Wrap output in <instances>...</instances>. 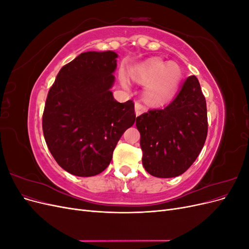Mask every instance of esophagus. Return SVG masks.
Masks as SVG:
<instances>
[{"label":"esophagus","mask_w":249,"mask_h":249,"mask_svg":"<svg viewBox=\"0 0 249 249\" xmlns=\"http://www.w3.org/2000/svg\"><path fill=\"white\" fill-rule=\"evenodd\" d=\"M143 112H145V108L139 102H135V114L136 116H139Z\"/></svg>","instance_id":"esophagus-1"}]
</instances>
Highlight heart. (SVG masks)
I'll return each instance as SVG.
<instances>
[{
	"label": "heart",
	"mask_w": 249,
	"mask_h": 249,
	"mask_svg": "<svg viewBox=\"0 0 249 249\" xmlns=\"http://www.w3.org/2000/svg\"><path fill=\"white\" fill-rule=\"evenodd\" d=\"M131 78L138 84H144L142 97L152 106H161L168 102L177 92L182 81L180 67L173 62H165L162 59L152 58L133 66L130 70ZM122 84L129 88L127 80L123 77Z\"/></svg>",
	"instance_id": "b5f03b06"
}]
</instances>
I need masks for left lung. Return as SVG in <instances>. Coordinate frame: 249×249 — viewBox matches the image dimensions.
<instances>
[{
    "mask_svg": "<svg viewBox=\"0 0 249 249\" xmlns=\"http://www.w3.org/2000/svg\"><path fill=\"white\" fill-rule=\"evenodd\" d=\"M140 132L142 164L156 178L183 175L196 160L206 142V99L195 76L187 78L167 106L136 118Z\"/></svg>",
    "mask_w": 249,
    "mask_h": 249,
    "instance_id": "8db88e82",
    "label": "left lung"
}]
</instances>
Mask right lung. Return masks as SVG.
Instances as JSON below:
<instances>
[{"label": "right lung", "instance_id": "1", "mask_svg": "<svg viewBox=\"0 0 249 249\" xmlns=\"http://www.w3.org/2000/svg\"><path fill=\"white\" fill-rule=\"evenodd\" d=\"M117 57L113 51L82 53L60 70L49 91L43 136L56 162L73 176L93 177L106 169L136 119L134 103H118L111 91Z\"/></svg>", "mask_w": 249, "mask_h": 249}]
</instances>
